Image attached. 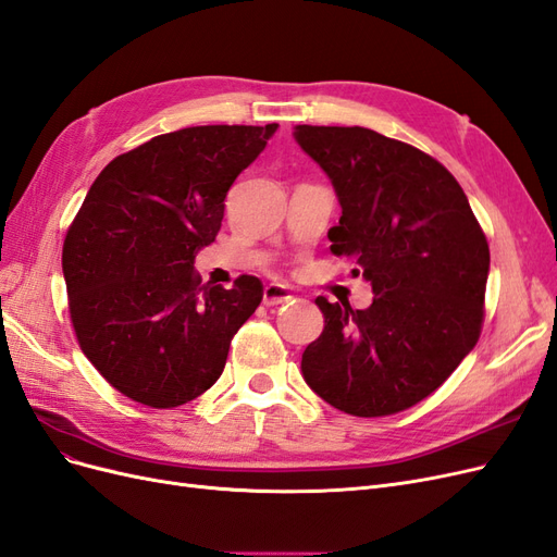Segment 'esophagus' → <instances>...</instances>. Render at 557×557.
Listing matches in <instances>:
<instances>
[{
	"label": "esophagus",
	"instance_id": "1",
	"mask_svg": "<svg viewBox=\"0 0 557 557\" xmlns=\"http://www.w3.org/2000/svg\"><path fill=\"white\" fill-rule=\"evenodd\" d=\"M287 299H293V295L287 293L285 285H278V283L264 285V290H262V304L264 306H278V304H283Z\"/></svg>",
	"mask_w": 557,
	"mask_h": 557
}]
</instances>
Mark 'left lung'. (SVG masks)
<instances>
[{
    "label": "left lung",
    "mask_w": 557,
    "mask_h": 557,
    "mask_svg": "<svg viewBox=\"0 0 557 557\" xmlns=\"http://www.w3.org/2000/svg\"><path fill=\"white\" fill-rule=\"evenodd\" d=\"M297 145L332 180L341 219L332 253L373 304L318 297L322 334L301 373L322 400L385 417L433 394L474 348L484 320L488 242L451 172L412 145L363 126H295Z\"/></svg>",
    "instance_id": "obj_1"
}]
</instances>
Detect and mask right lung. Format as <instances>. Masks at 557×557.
<instances>
[{
  "label": "right lung",
  "mask_w": 557,
  "mask_h": 557,
  "mask_svg": "<svg viewBox=\"0 0 557 557\" xmlns=\"http://www.w3.org/2000/svg\"><path fill=\"white\" fill-rule=\"evenodd\" d=\"M276 128L216 124L151 138L101 170L69 227L62 270L75 336L96 371L143 406L177 408L212 387L262 301L256 276L230 290L202 285L194 260Z\"/></svg>",
  "instance_id": "add662e5"
}]
</instances>
